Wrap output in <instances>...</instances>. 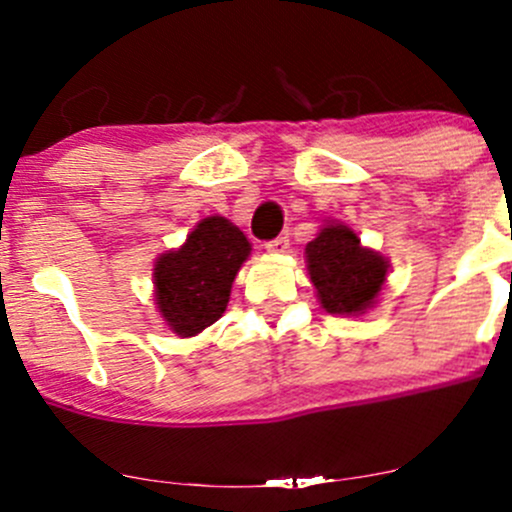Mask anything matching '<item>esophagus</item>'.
<instances>
[{
	"label": "esophagus",
	"mask_w": 512,
	"mask_h": 512,
	"mask_svg": "<svg viewBox=\"0 0 512 512\" xmlns=\"http://www.w3.org/2000/svg\"><path fill=\"white\" fill-rule=\"evenodd\" d=\"M265 250L270 252V255H285L289 250V240L287 237H275V240L265 242Z\"/></svg>",
	"instance_id": "obj_1"
}]
</instances>
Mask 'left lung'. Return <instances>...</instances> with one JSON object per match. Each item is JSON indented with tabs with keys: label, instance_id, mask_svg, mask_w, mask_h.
<instances>
[{
	"label": "left lung",
	"instance_id": "obj_1",
	"mask_svg": "<svg viewBox=\"0 0 512 512\" xmlns=\"http://www.w3.org/2000/svg\"><path fill=\"white\" fill-rule=\"evenodd\" d=\"M309 280L324 312L359 317L379 302L389 277V257L361 245V237L339 220H324L304 247Z\"/></svg>",
	"mask_w": 512,
	"mask_h": 512
}]
</instances>
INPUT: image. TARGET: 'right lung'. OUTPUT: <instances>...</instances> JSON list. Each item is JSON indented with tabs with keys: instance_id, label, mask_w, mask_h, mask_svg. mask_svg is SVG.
Segmentation results:
<instances>
[{
	"instance_id": "1",
	"label": "right lung",
	"mask_w": 512,
	"mask_h": 512,
	"mask_svg": "<svg viewBox=\"0 0 512 512\" xmlns=\"http://www.w3.org/2000/svg\"><path fill=\"white\" fill-rule=\"evenodd\" d=\"M250 252L245 232L223 215H208L183 245L160 252L153 262V302L165 327L188 339L218 322Z\"/></svg>"
}]
</instances>
